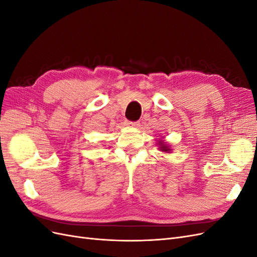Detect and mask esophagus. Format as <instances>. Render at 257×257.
Masks as SVG:
<instances>
[{
	"label": "esophagus",
	"instance_id": "34e87169",
	"mask_svg": "<svg viewBox=\"0 0 257 257\" xmlns=\"http://www.w3.org/2000/svg\"><path fill=\"white\" fill-rule=\"evenodd\" d=\"M125 124H126V125H127L128 127H138V126H139V123H138V122H131V121H127Z\"/></svg>",
	"mask_w": 257,
	"mask_h": 257
}]
</instances>
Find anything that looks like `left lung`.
I'll use <instances>...</instances> for the list:
<instances>
[{"label":"left lung","instance_id":"left-lung-1","mask_svg":"<svg viewBox=\"0 0 257 257\" xmlns=\"http://www.w3.org/2000/svg\"><path fill=\"white\" fill-rule=\"evenodd\" d=\"M157 146H159V150L160 151H162V152H165V153H172V151H173V149H172V146L170 145H168L164 139H162V138H160V139H158L157 141Z\"/></svg>","mask_w":257,"mask_h":257}]
</instances>
